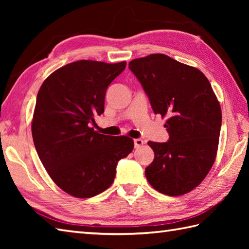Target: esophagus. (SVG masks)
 <instances>
[{"label":"esophagus","instance_id":"obj_1","mask_svg":"<svg viewBox=\"0 0 249 249\" xmlns=\"http://www.w3.org/2000/svg\"><path fill=\"white\" fill-rule=\"evenodd\" d=\"M134 143H135V147H136V149H138V147L143 145L144 141L142 140V139H135V140H134Z\"/></svg>","mask_w":249,"mask_h":249}]
</instances>
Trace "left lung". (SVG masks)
<instances>
[{"instance_id": "obj_1", "label": "left lung", "mask_w": 249, "mask_h": 249, "mask_svg": "<svg viewBox=\"0 0 249 249\" xmlns=\"http://www.w3.org/2000/svg\"><path fill=\"white\" fill-rule=\"evenodd\" d=\"M155 114L167 118V142L149 144L154 160L145 168L153 188L167 196L189 193L203 181L217 154L221 109L198 68L155 53L129 62Z\"/></svg>"}]
</instances>
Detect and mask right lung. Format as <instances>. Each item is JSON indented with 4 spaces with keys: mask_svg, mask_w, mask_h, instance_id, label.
<instances>
[{
    "mask_svg": "<svg viewBox=\"0 0 249 249\" xmlns=\"http://www.w3.org/2000/svg\"><path fill=\"white\" fill-rule=\"evenodd\" d=\"M125 67L126 62H72L52 72L37 94L35 149L52 181L72 197L109 188L118 161L134 149L129 137L102 135L89 126L104 113L107 88Z\"/></svg>",
    "mask_w": 249,
    "mask_h": 249,
    "instance_id": "add662e5",
    "label": "right lung"
}]
</instances>
